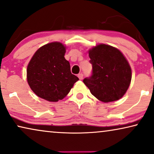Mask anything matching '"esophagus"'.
I'll list each match as a JSON object with an SVG mask.
<instances>
[{
    "label": "esophagus",
    "instance_id": "1",
    "mask_svg": "<svg viewBox=\"0 0 154 154\" xmlns=\"http://www.w3.org/2000/svg\"><path fill=\"white\" fill-rule=\"evenodd\" d=\"M78 77H79V79L80 80H82L83 79V74H82V73H79V74H78Z\"/></svg>",
    "mask_w": 154,
    "mask_h": 154
}]
</instances>
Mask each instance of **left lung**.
Segmentation results:
<instances>
[{
  "instance_id": "1",
  "label": "left lung",
  "mask_w": 154,
  "mask_h": 154,
  "mask_svg": "<svg viewBox=\"0 0 154 154\" xmlns=\"http://www.w3.org/2000/svg\"><path fill=\"white\" fill-rule=\"evenodd\" d=\"M92 75L83 80L93 96L104 103L117 101L125 94L131 81V69L119 49L101 44L89 51Z\"/></svg>"
}]
</instances>
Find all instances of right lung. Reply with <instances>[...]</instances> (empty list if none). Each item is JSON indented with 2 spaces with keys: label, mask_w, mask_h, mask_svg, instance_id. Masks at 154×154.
I'll return each mask as SVG.
<instances>
[{
  "label": "right lung",
  "mask_w": 154,
  "mask_h": 154,
  "mask_svg": "<svg viewBox=\"0 0 154 154\" xmlns=\"http://www.w3.org/2000/svg\"><path fill=\"white\" fill-rule=\"evenodd\" d=\"M66 47L60 42H51L40 47L27 67L28 83L35 94L51 102L63 99L79 78L71 72L64 58Z\"/></svg>",
  "instance_id": "1"
}]
</instances>
